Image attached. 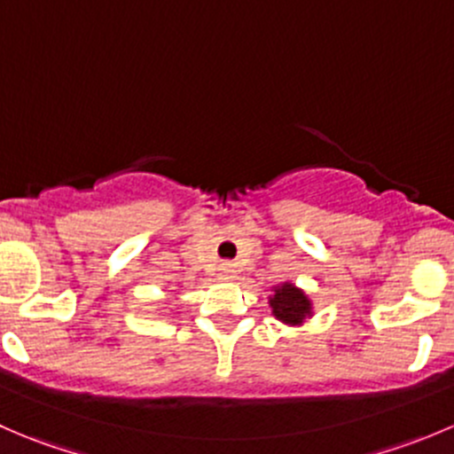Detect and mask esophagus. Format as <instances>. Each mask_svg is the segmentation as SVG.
Returning <instances> with one entry per match:
<instances>
[{
	"instance_id": "obj_1",
	"label": "esophagus",
	"mask_w": 454,
	"mask_h": 454,
	"mask_svg": "<svg viewBox=\"0 0 454 454\" xmlns=\"http://www.w3.org/2000/svg\"><path fill=\"white\" fill-rule=\"evenodd\" d=\"M219 270H222V274H223V277H232V272H235V265H232V263H228V261H226V263H222V265H219Z\"/></svg>"
}]
</instances>
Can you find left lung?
Wrapping results in <instances>:
<instances>
[{
    "instance_id": "left-lung-1",
    "label": "left lung",
    "mask_w": 454,
    "mask_h": 454,
    "mask_svg": "<svg viewBox=\"0 0 454 454\" xmlns=\"http://www.w3.org/2000/svg\"><path fill=\"white\" fill-rule=\"evenodd\" d=\"M270 305H272V314L277 316L283 323L296 325L309 314V301L308 296L301 290H296L294 286L286 283V286L277 287L274 290V296L270 299Z\"/></svg>"
}]
</instances>
